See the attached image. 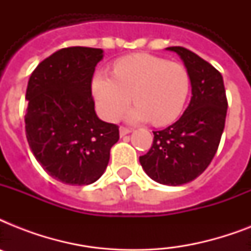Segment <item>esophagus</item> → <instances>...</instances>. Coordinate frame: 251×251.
<instances>
[{
	"label": "esophagus",
	"instance_id": "obj_1",
	"mask_svg": "<svg viewBox=\"0 0 251 251\" xmlns=\"http://www.w3.org/2000/svg\"><path fill=\"white\" fill-rule=\"evenodd\" d=\"M130 131H131V130L127 129V127H120V137H125V135H127Z\"/></svg>",
	"mask_w": 251,
	"mask_h": 251
}]
</instances>
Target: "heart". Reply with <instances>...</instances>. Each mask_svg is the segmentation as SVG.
I'll list each match as a JSON object with an SVG mask.
<instances>
[{
	"label": "heart",
	"mask_w": 251,
	"mask_h": 251,
	"mask_svg": "<svg viewBox=\"0 0 251 251\" xmlns=\"http://www.w3.org/2000/svg\"><path fill=\"white\" fill-rule=\"evenodd\" d=\"M91 88L99 114L106 121L117 120L133 99L135 105L126 113L127 121L151 120L163 126L182 113L190 92V75L183 65L135 53L114 62V75L95 73Z\"/></svg>",
	"instance_id": "b5f03b06"
}]
</instances>
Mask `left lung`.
<instances>
[{
    "label": "left lung",
    "instance_id": "left-lung-1",
    "mask_svg": "<svg viewBox=\"0 0 251 251\" xmlns=\"http://www.w3.org/2000/svg\"><path fill=\"white\" fill-rule=\"evenodd\" d=\"M189 72L191 99L183 114L167 129L153 131V143L139 156L150 178L179 186L195 179L214 159L226 117L222 74L207 61L182 47H169Z\"/></svg>",
    "mask_w": 251,
    "mask_h": 251
}]
</instances>
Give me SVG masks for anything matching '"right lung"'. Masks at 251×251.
Wrapping results in <instances>:
<instances>
[{
  "label": "right lung",
  "instance_id": "right-lung-1",
  "mask_svg": "<svg viewBox=\"0 0 251 251\" xmlns=\"http://www.w3.org/2000/svg\"><path fill=\"white\" fill-rule=\"evenodd\" d=\"M104 50L70 47L41 61L29 76L25 135L49 176L69 185H90L105 172L118 126L95 112L91 82Z\"/></svg>",
  "mask_w": 251,
  "mask_h": 251
}]
</instances>
